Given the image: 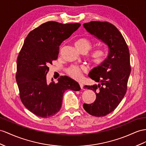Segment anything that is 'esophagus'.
Wrapping results in <instances>:
<instances>
[{"label": "esophagus", "instance_id": "34e87169", "mask_svg": "<svg viewBox=\"0 0 146 146\" xmlns=\"http://www.w3.org/2000/svg\"><path fill=\"white\" fill-rule=\"evenodd\" d=\"M79 84H80V86L81 89H83V84H82L81 83H79Z\"/></svg>", "mask_w": 146, "mask_h": 146}]
</instances>
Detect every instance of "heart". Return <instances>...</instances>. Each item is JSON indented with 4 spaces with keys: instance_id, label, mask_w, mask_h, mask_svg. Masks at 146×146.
I'll use <instances>...</instances> for the list:
<instances>
[{
    "instance_id": "obj_1",
    "label": "heart",
    "mask_w": 146,
    "mask_h": 146,
    "mask_svg": "<svg viewBox=\"0 0 146 146\" xmlns=\"http://www.w3.org/2000/svg\"><path fill=\"white\" fill-rule=\"evenodd\" d=\"M75 47L78 51H88L91 47V42L86 38H80L75 42ZM91 62L96 65H101L106 59V52L102 48H98L93 50L89 55ZM84 70L83 67L72 65L66 70L69 76L75 80H80L82 76V72Z\"/></svg>"
}]
</instances>
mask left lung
Masks as SVG:
<instances>
[{"mask_svg": "<svg viewBox=\"0 0 146 146\" xmlns=\"http://www.w3.org/2000/svg\"><path fill=\"white\" fill-rule=\"evenodd\" d=\"M83 27L109 48L105 61L89 73L99 84L84 86L96 93V99L91 104H84V109L92 116L104 117L117 107L126 92L131 73L129 48L121 33L109 22L92 21Z\"/></svg>", "mask_w": 146, "mask_h": 146, "instance_id": "obj_1", "label": "left lung"}]
</instances>
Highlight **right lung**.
I'll return each mask as SVG.
<instances>
[{"label":"right lung","instance_id":"1","mask_svg":"<svg viewBox=\"0 0 146 146\" xmlns=\"http://www.w3.org/2000/svg\"><path fill=\"white\" fill-rule=\"evenodd\" d=\"M81 26L48 21L29 33L17 58L16 80L22 103L33 113L48 118L60 111L63 93L67 89L78 91L76 81L62 76L58 83L47 82L46 75L52 61L58 58L59 46Z\"/></svg>","mask_w":146,"mask_h":146}]
</instances>
